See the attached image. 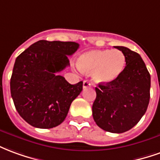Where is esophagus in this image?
<instances>
[{
  "mask_svg": "<svg viewBox=\"0 0 160 160\" xmlns=\"http://www.w3.org/2000/svg\"><path fill=\"white\" fill-rule=\"evenodd\" d=\"M91 86V83L88 81V80H85V81H83V85H82V87H83V89H86V88H89V87H90Z\"/></svg>",
  "mask_w": 160,
  "mask_h": 160,
  "instance_id": "34e87169",
  "label": "esophagus"
}]
</instances>
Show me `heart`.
I'll return each instance as SVG.
<instances>
[{"label": "heart", "instance_id": "b5f03b06", "mask_svg": "<svg viewBox=\"0 0 160 160\" xmlns=\"http://www.w3.org/2000/svg\"><path fill=\"white\" fill-rule=\"evenodd\" d=\"M126 65V57L118 49L94 50L83 53L78 60L80 71L92 72L97 83H109L121 76Z\"/></svg>", "mask_w": 160, "mask_h": 160}]
</instances>
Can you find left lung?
Instances as JSON below:
<instances>
[{"label": "left lung", "mask_w": 160, "mask_h": 160, "mask_svg": "<svg viewBox=\"0 0 160 160\" xmlns=\"http://www.w3.org/2000/svg\"><path fill=\"white\" fill-rule=\"evenodd\" d=\"M126 57V66L114 82L99 83L92 114L96 125L107 132L128 131L142 118L150 100L151 77L144 61L135 52L114 46Z\"/></svg>", "instance_id": "left-lung-1"}]
</instances>
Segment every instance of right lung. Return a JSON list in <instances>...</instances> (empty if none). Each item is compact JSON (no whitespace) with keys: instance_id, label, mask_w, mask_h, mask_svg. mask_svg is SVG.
Returning a JSON list of instances; mask_svg holds the SVG:
<instances>
[{"instance_id":"obj_1","label":"right lung","mask_w":160,"mask_h":160,"mask_svg":"<svg viewBox=\"0 0 160 160\" xmlns=\"http://www.w3.org/2000/svg\"><path fill=\"white\" fill-rule=\"evenodd\" d=\"M79 48L76 42L39 40L16 58L10 80L11 96L20 116L34 128L61 124L82 82L71 84L58 72L70 65L68 56Z\"/></svg>"}]
</instances>
